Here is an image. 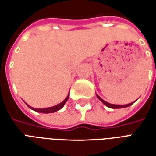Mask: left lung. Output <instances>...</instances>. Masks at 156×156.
Here are the masks:
<instances>
[{
    "label": "left lung",
    "mask_w": 156,
    "mask_h": 156,
    "mask_svg": "<svg viewBox=\"0 0 156 156\" xmlns=\"http://www.w3.org/2000/svg\"><path fill=\"white\" fill-rule=\"evenodd\" d=\"M97 95V94H96ZM97 97H98V98L100 100V101L104 104L105 105H106L107 107H108V108H126V107H129V106H130L131 105H133V103H130V104H128V105H112V104H109V103H108V102L105 101L104 99H102L98 95H97Z\"/></svg>",
    "instance_id": "1"
}]
</instances>
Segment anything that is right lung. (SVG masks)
<instances>
[{
    "mask_svg": "<svg viewBox=\"0 0 156 156\" xmlns=\"http://www.w3.org/2000/svg\"><path fill=\"white\" fill-rule=\"evenodd\" d=\"M68 98H69V94H68V95L67 96V98H65L63 101L62 102V103H60L59 105H55V106H53V107H50V108H32L31 106H29V105H27L29 108H31L32 109H33V110H35V111L37 112H39V113H43V114H49V113H54V112L56 111H58L59 109H61L62 107H63V105H65V103L67 102V100L68 99Z\"/></svg>",
    "mask_w": 156,
    "mask_h": 156,
    "instance_id": "right-lung-1",
    "label": "right lung"
}]
</instances>
